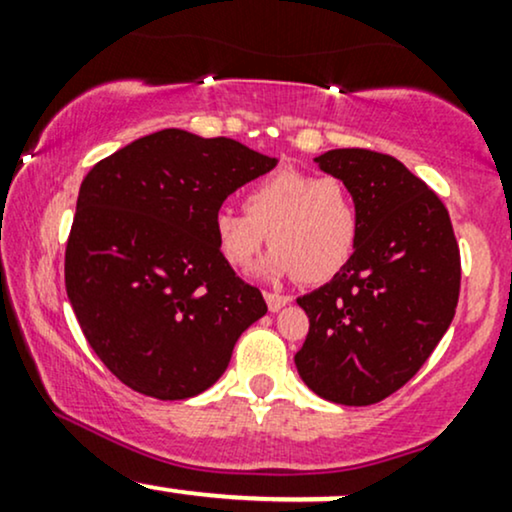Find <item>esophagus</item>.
Masks as SVG:
<instances>
[{
  "mask_svg": "<svg viewBox=\"0 0 512 512\" xmlns=\"http://www.w3.org/2000/svg\"><path fill=\"white\" fill-rule=\"evenodd\" d=\"M264 301H267V308L272 310V313H279V310L284 308V305L289 303L291 298L281 296V293H274V291H264Z\"/></svg>",
  "mask_w": 512,
  "mask_h": 512,
  "instance_id": "1",
  "label": "esophagus"
}]
</instances>
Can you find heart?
Returning a JSON list of instances; mask_svg holds the SVG:
<instances>
[{
  "label": "heart",
  "instance_id": "obj_1",
  "mask_svg": "<svg viewBox=\"0 0 512 512\" xmlns=\"http://www.w3.org/2000/svg\"><path fill=\"white\" fill-rule=\"evenodd\" d=\"M361 211L344 180L303 170H279L245 192V211L221 207L214 214V240L223 262L245 269L264 240L272 252L267 274H296L305 284L332 279L354 255Z\"/></svg>",
  "mask_w": 512,
  "mask_h": 512
}]
</instances>
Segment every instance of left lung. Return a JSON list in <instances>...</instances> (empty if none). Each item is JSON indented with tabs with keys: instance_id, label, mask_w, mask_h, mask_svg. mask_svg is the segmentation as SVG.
Segmentation results:
<instances>
[{
	"instance_id": "left-lung-1",
	"label": "left lung",
	"mask_w": 512,
	"mask_h": 512,
	"mask_svg": "<svg viewBox=\"0 0 512 512\" xmlns=\"http://www.w3.org/2000/svg\"><path fill=\"white\" fill-rule=\"evenodd\" d=\"M361 211L358 245L330 284L298 298L310 320L296 368L315 395L383 402L419 373L460 298V248L445 204L397 158L370 149L317 156Z\"/></svg>"
}]
</instances>
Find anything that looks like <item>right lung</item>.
<instances>
[{
    "label": "right lung",
    "instance_id": "add662e5",
    "mask_svg": "<svg viewBox=\"0 0 512 512\" xmlns=\"http://www.w3.org/2000/svg\"><path fill=\"white\" fill-rule=\"evenodd\" d=\"M274 166L236 139L161 129L88 170L64 286L86 342L120 383L187 399L221 378L267 303L223 262L214 214Z\"/></svg>",
    "mask_w": 512,
    "mask_h": 512
}]
</instances>
